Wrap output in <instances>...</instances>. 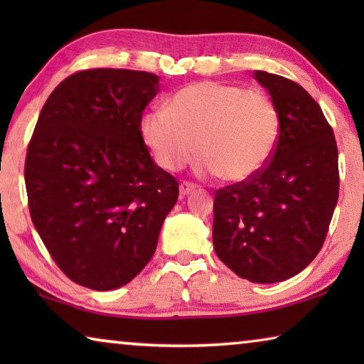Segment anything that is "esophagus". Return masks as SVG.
<instances>
[{
  "instance_id": "obj_1",
  "label": "esophagus",
  "mask_w": 364,
  "mask_h": 364,
  "mask_svg": "<svg viewBox=\"0 0 364 364\" xmlns=\"http://www.w3.org/2000/svg\"><path fill=\"white\" fill-rule=\"evenodd\" d=\"M194 189H196V184H193V183L183 181V183L180 184V194H181V196H188L189 193H193Z\"/></svg>"
}]
</instances>
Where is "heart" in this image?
I'll use <instances>...</instances> for the list:
<instances>
[{"label": "heart", "mask_w": 364, "mask_h": 364, "mask_svg": "<svg viewBox=\"0 0 364 364\" xmlns=\"http://www.w3.org/2000/svg\"><path fill=\"white\" fill-rule=\"evenodd\" d=\"M278 107L262 91L217 82L189 85L141 119V134L160 167L178 171L197 156L202 173L241 183L255 176L278 146Z\"/></svg>", "instance_id": "obj_1"}]
</instances>
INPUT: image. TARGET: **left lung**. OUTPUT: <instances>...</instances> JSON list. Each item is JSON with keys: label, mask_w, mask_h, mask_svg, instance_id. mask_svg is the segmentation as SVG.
<instances>
[{"label": "left lung", "mask_w": 364, "mask_h": 364, "mask_svg": "<svg viewBox=\"0 0 364 364\" xmlns=\"http://www.w3.org/2000/svg\"><path fill=\"white\" fill-rule=\"evenodd\" d=\"M278 107L281 132L269 162L213 200V249L257 284L299 274L321 250L338 199L337 144L319 104L299 83L255 70Z\"/></svg>", "instance_id": "8db88e82"}]
</instances>
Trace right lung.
Listing matches in <instances>:
<instances>
[{
    "mask_svg": "<svg viewBox=\"0 0 364 364\" xmlns=\"http://www.w3.org/2000/svg\"><path fill=\"white\" fill-rule=\"evenodd\" d=\"M159 77L90 69L60 82L28 143L30 217L67 278L93 291L130 282L154 255L178 181L154 162L141 119Z\"/></svg>",
    "mask_w": 364,
    "mask_h": 364,
    "instance_id": "obj_1",
    "label": "right lung"
}]
</instances>
